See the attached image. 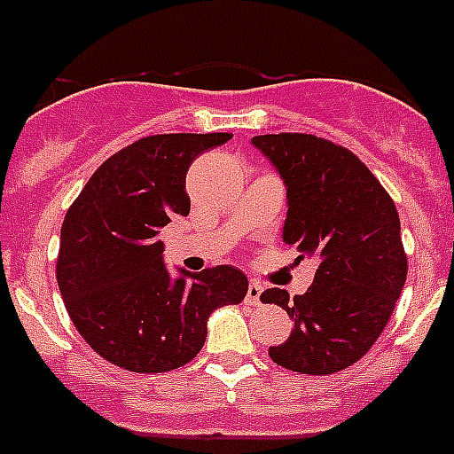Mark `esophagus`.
Wrapping results in <instances>:
<instances>
[{
  "label": "esophagus",
  "mask_w": 454,
  "mask_h": 454,
  "mask_svg": "<svg viewBox=\"0 0 454 454\" xmlns=\"http://www.w3.org/2000/svg\"><path fill=\"white\" fill-rule=\"evenodd\" d=\"M261 293H263V286H261V284H249L247 286V294H245V303H249V306H259V303H261Z\"/></svg>",
  "instance_id": "34e87169"
}]
</instances>
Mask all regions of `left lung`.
Returning <instances> with one entry per match:
<instances>
[{
    "instance_id": "8db88e82",
    "label": "left lung",
    "mask_w": 454,
    "mask_h": 454,
    "mask_svg": "<svg viewBox=\"0 0 454 454\" xmlns=\"http://www.w3.org/2000/svg\"><path fill=\"white\" fill-rule=\"evenodd\" d=\"M286 184L284 243L317 259L315 281L290 299L261 294L294 322L270 357L290 372L326 376L357 363L387 326L407 278L394 200L351 151L315 135L252 137Z\"/></svg>"
}]
</instances>
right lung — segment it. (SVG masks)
<instances>
[{
  "instance_id": "1",
  "label": "right lung",
  "mask_w": 454,
  "mask_h": 454,
  "mask_svg": "<svg viewBox=\"0 0 454 454\" xmlns=\"http://www.w3.org/2000/svg\"><path fill=\"white\" fill-rule=\"evenodd\" d=\"M230 132L153 135L103 161L65 215L58 288L87 344L116 367L160 373L191 363L207 319L240 303L247 277L231 265L202 272L164 265L160 230L186 215V170Z\"/></svg>"
}]
</instances>
